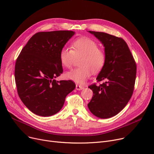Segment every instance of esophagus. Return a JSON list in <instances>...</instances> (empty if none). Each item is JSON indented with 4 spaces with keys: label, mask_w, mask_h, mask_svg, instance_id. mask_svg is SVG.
Masks as SVG:
<instances>
[{
    "label": "esophagus",
    "mask_w": 154,
    "mask_h": 154,
    "mask_svg": "<svg viewBox=\"0 0 154 154\" xmlns=\"http://www.w3.org/2000/svg\"><path fill=\"white\" fill-rule=\"evenodd\" d=\"M75 88L77 90V91H80V90H82L84 88V87L82 85H76V87H75Z\"/></svg>",
    "instance_id": "34e87169"
}]
</instances>
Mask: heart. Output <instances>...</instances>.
Returning a JSON list of instances; mask_svg holds the SVG:
<instances>
[{
	"label": "heart",
	"mask_w": 154,
	"mask_h": 154,
	"mask_svg": "<svg viewBox=\"0 0 154 154\" xmlns=\"http://www.w3.org/2000/svg\"><path fill=\"white\" fill-rule=\"evenodd\" d=\"M72 49L62 48L59 54L61 64L67 69H70L75 58L81 56L79 60L80 67L67 72L66 77L78 84H83L94 74L100 72L106 63L105 52L99 48L94 40L87 37L75 39L71 44Z\"/></svg>",
	"instance_id": "heart-1"
}]
</instances>
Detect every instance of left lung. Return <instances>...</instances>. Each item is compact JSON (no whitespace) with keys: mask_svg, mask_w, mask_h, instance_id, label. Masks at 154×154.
Here are the masks:
<instances>
[{"mask_svg":"<svg viewBox=\"0 0 154 154\" xmlns=\"http://www.w3.org/2000/svg\"><path fill=\"white\" fill-rule=\"evenodd\" d=\"M88 32L103 45L106 59L96 79L97 82H104L88 87L94 95L87 106L95 116L108 119L119 114L131 99L136 78V63L122 38L104 32Z\"/></svg>","mask_w":154,"mask_h":154,"instance_id":"8db88e82","label":"left lung"}]
</instances>
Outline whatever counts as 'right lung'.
<instances>
[{
    "instance_id": "1",
    "label": "right lung",
    "mask_w": 154,
    "mask_h": 154,
    "mask_svg": "<svg viewBox=\"0 0 154 154\" xmlns=\"http://www.w3.org/2000/svg\"><path fill=\"white\" fill-rule=\"evenodd\" d=\"M75 34L70 30L40 32L24 46L15 66V80L19 97L34 114L53 116L62 108L66 96L74 91L72 80L57 81L62 74L59 54Z\"/></svg>"
}]
</instances>
